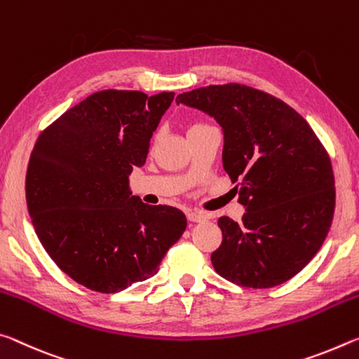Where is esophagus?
I'll use <instances>...</instances> for the list:
<instances>
[{
	"label": "esophagus",
	"mask_w": 359,
	"mask_h": 359,
	"mask_svg": "<svg viewBox=\"0 0 359 359\" xmlns=\"http://www.w3.org/2000/svg\"><path fill=\"white\" fill-rule=\"evenodd\" d=\"M187 219L192 221V222H201L207 219V215L202 213V211H192L189 210L187 211Z\"/></svg>",
	"instance_id": "obj_1"
}]
</instances>
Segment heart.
I'll list each match as a JSON object with an SVG mask.
<instances>
[{
  "label": "heart",
  "mask_w": 359,
  "mask_h": 359,
  "mask_svg": "<svg viewBox=\"0 0 359 359\" xmlns=\"http://www.w3.org/2000/svg\"><path fill=\"white\" fill-rule=\"evenodd\" d=\"M202 126H205V124H202V122H196V124H192V126H191L189 132H191V130H194V128H198V127H202Z\"/></svg>",
  "instance_id": "heart-1"
}]
</instances>
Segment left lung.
I'll return each mask as SVG.
<instances>
[{
    "mask_svg": "<svg viewBox=\"0 0 359 359\" xmlns=\"http://www.w3.org/2000/svg\"><path fill=\"white\" fill-rule=\"evenodd\" d=\"M176 102L219 122L222 167L246 207L240 222L218 219L215 270L243 287L285 283L312 261L332 224L336 187L326 148L296 109L250 86H207Z\"/></svg>",
    "mask_w": 359,
    "mask_h": 359,
    "instance_id": "8db88e82",
    "label": "left lung"
}]
</instances>
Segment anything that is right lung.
I'll return each instance as SVG.
<instances>
[{"mask_svg": "<svg viewBox=\"0 0 359 359\" xmlns=\"http://www.w3.org/2000/svg\"><path fill=\"white\" fill-rule=\"evenodd\" d=\"M173 97L100 90L34 143L25 180L33 227L57 267L92 291L111 294L151 278L186 231L183 211L151 207L128 189Z\"/></svg>", "mask_w": 359, "mask_h": 359, "instance_id": "add662e5", "label": "right lung"}]
</instances>
